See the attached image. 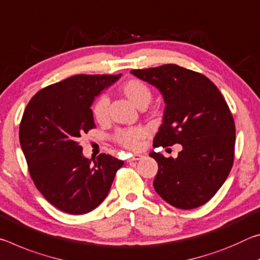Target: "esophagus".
I'll list each match as a JSON object with an SVG mask.
<instances>
[{
	"mask_svg": "<svg viewBox=\"0 0 260 260\" xmlns=\"http://www.w3.org/2000/svg\"><path fill=\"white\" fill-rule=\"evenodd\" d=\"M142 158H143L142 154H134V155L130 156L129 160H127V161H129V162H130V161H138V160H140Z\"/></svg>",
	"mask_w": 260,
	"mask_h": 260,
	"instance_id": "obj_1",
	"label": "esophagus"
}]
</instances>
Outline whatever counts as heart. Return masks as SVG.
<instances>
[{"label":"heart","mask_w":260,"mask_h":260,"mask_svg":"<svg viewBox=\"0 0 260 260\" xmlns=\"http://www.w3.org/2000/svg\"><path fill=\"white\" fill-rule=\"evenodd\" d=\"M122 94L137 108H145L152 100V91L150 86L143 80L130 79L122 85ZM109 99L106 95L100 96L93 105L92 112L94 120L104 124L109 118ZM146 130L144 127H130L118 130L115 134V140L121 146L129 150H137L142 140L145 138Z\"/></svg>","instance_id":"b5f03b06"}]
</instances>
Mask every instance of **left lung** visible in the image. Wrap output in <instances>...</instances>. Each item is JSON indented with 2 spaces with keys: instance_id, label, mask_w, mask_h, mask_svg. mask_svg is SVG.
<instances>
[{
  "instance_id": "obj_1",
  "label": "left lung",
  "mask_w": 260,
  "mask_h": 260,
  "mask_svg": "<svg viewBox=\"0 0 260 260\" xmlns=\"http://www.w3.org/2000/svg\"><path fill=\"white\" fill-rule=\"evenodd\" d=\"M130 72L164 96L162 124L153 146L182 145L175 159L150 153L159 167L153 182L156 193L181 210L204 205L227 180L234 162L235 123L226 100L205 76L176 64Z\"/></svg>"
}]
</instances>
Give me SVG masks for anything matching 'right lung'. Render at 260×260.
Wrapping results in <instances>:
<instances>
[{
    "label": "right lung",
    "instance_id": "obj_1",
    "mask_svg": "<svg viewBox=\"0 0 260 260\" xmlns=\"http://www.w3.org/2000/svg\"><path fill=\"white\" fill-rule=\"evenodd\" d=\"M120 75H76L34 95L19 125L28 172L42 196L58 210L85 214L107 197L123 161L109 154L92 161L78 139L95 127L91 106Z\"/></svg>",
    "mask_w": 260,
    "mask_h": 260
}]
</instances>
